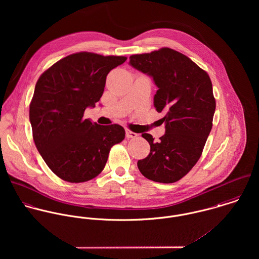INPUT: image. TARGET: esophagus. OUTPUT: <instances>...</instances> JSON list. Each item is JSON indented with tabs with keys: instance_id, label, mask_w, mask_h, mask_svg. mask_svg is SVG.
<instances>
[{
	"instance_id": "esophagus-1",
	"label": "esophagus",
	"mask_w": 259,
	"mask_h": 259,
	"mask_svg": "<svg viewBox=\"0 0 259 259\" xmlns=\"http://www.w3.org/2000/svg\"><path fill=\"white\" fill-rule=\"evenodd\" d=\"M125 137L127 139H134V138H137L138 137V134L130 131V130H125Z\"/></svg>"
}]
</instances>
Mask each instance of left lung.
Listing matches in <instances>:
<instances>
[{
  "mask_svg": "<svg viewBox=\"0 0 259 259\" xmlns=\"http://www.w3.org/2000/svg\"><path fill=\"white\" fill-rule=\"evenodd\" d=\"M128 64L152 77L158 89L153 106L163 113L165 124L158 142L142 135L150 151L138 167L150 181L176 183L197 162L211 131L215 111L211 80L189 58L169 48L133 55Z\"/></svg>",
  "mask_w": 259,
  "mask_h": 259,
  "instance_id": "left-lung-1",
  "label": "left lung"
}]
</instances>
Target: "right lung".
I'll return each mask as SVG.
<instances>
[{
  "instance_id": "obj_1",
  "label": "right lung",
  "mask_w": 259,
  "mask_h": 259,
  "mask_svg": "<svg viewBox=\"0 0 259 259\" xmlns=\"http://www.w3.org/2000/svg\"><path fill=\"white\" fill-rule=\"evenodd\" d=\"M125 57L81 52L70 55L39 76L30 105L33 138L39 154L60 179L93 180L104 169L112 146L124 139L119 124L83 118L103 96L107 75Z\"/></svg>"
}]
</instances>
